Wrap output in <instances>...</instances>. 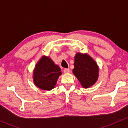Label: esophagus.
<instances>
[{"mask_svg":"<svg viewBox=\"0 0 128 128\" xmlns=\"http://www.w3.org/2000/svg\"><path fill=\"white\" fill-rule=\"evenodd\" d=\"M70 72V70L69 68H64V73H68Z\"/></svg>","mask_w":128,"mask_h":128,"instance_id":"esophagus-1","label":"esophagus"}]
</instances>
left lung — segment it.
<instances>
[{
  "label": "left lung",
  "instance_id": "8db88e82",
  "mask_svg": "<svg viewBox=\"0 0 128 128\" xmlns=\"http://www.w3.org/2000/svg\"><path fill=\"white\" fill-rule=\"evenodd\" d=\"M74 66L73 72L83 87H90L96 82L99 68L96 62L89 55L76 54L74 57Z\"/></svg>",
  "mask_w": 128,
  "mask_h": 128
}]
</instances>
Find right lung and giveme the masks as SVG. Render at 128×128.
Wrapping results in <instances>:
<instances>
[{
    "instance_id": "obj_1",
    "label": "right lung",
    "mask_w": 128,
    "mask_h": 128,
    "mask_svg": "<svg viewBox=\"0 0 128 128\" xmlns=\"http://www.w3.org/2000/svg\"><path fill=\"white\" fill-rule=\"evenodd\" d=\"M61 74L59 66L55 65L49 58L43 56L36 64L34 72V83L40 89L51 90Z\"/></svg>"
}]
</instances>
